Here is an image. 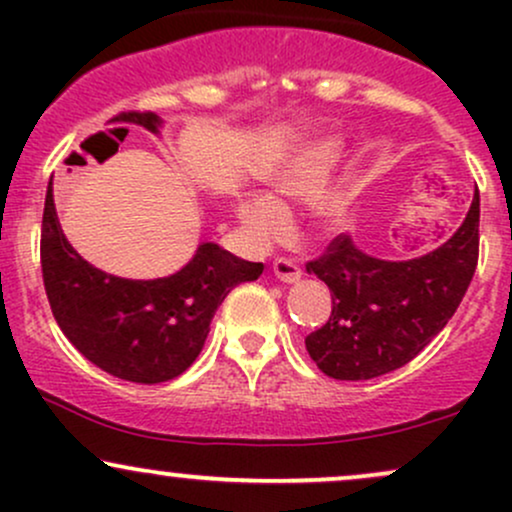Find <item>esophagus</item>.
<instances>
[{
	"label": "esophagus",
	"instance_id": "1",
	"mask_svg": "<svg viewBox=\"0 0 512 512\" xmlns=\"http://www.w3.org/2000/svg\"><path fill=\"white\" fill-rule=\"evenodd\" d=\"M274 276L279 281H284V284H296V281H301V267L298 264H293L291 260H276L274 262Z\"/></svg>",
	"mask_w": 512,
	"mask_h": 512
}]
</instances>
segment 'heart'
Here are the masks:
<instances>
[{
	"label": "heart",
	"instance_id": "heart-1",
	"mask_svg": "<svg viewBox=\"0 0 512 512\" xmlns=\"http://www.w3.org/2000/svg\"><path fill=\"white\" fill-rule=\"evenodd\" d=\"M344 142L337 134H322L293 146L276 166L269 170V197H240L236 214L255 245H269L289 228L286 204L308 199V216L317 231H332L342 219L346 190L342 182H326L334 163L342 156Z\"/></svg>",
	"mask_w": 512,
	"mask_h": 512
}]
</instances>
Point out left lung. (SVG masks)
<instances>
[{
    "label": "left lung",
    "instance_id": "1",
    "mask_svg": "<svg viewBox=\"0 0 512 512\" xmlns=\"http://www.w3.org/2000/svg\"><path fill=\"white\" fill-rule=\"evenodd\" d=\"M479 257V195L452 236L414 260H380L334 238L305 269L327 284L332 315L305 337L317 368L334 380H370L409 363L448 325Z\"/></svg>",
    "mask_w": 512,
    "mask_h": 512
}]
</instances>
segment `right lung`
Returning <instances> with one entry per match:
<instances>
[{
  "label": "right lung",
  "instance_id": "right-lung-1",
  "mask_svg": "<svg viewBox=\"0 0 512 512\" xmlns=\"http://www.w3.org/2000/svg\"><path fill=\"white\" fill-rule=\"evenodd\" d=\"M125 122L161 134L156 113H127ZM40 264L45 293L64 337L93 366L120 380L166 383L195 363L211 317L238 284L255 281L262 262L240 260L202 243L192 260L161 279H122L88 264L57 219L52 180L45 195Z\"/></svg>",
  "mask_w": 512,
  "mask_h": 512
}]
</instances>
